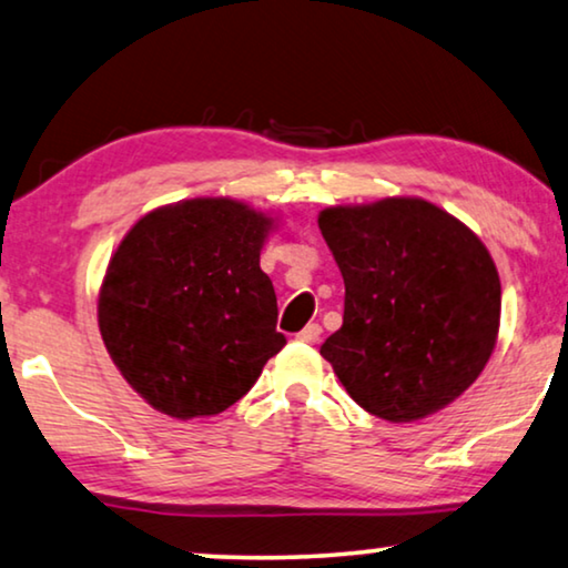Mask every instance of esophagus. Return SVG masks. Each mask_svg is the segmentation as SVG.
<instances>
[{
	"instance_id": "obj_1",
	"label": "esophagus",
	"mask_w": 568,
	"mask_h": 568,
	"mask_svg": "<svg viewBox=\"0 0 568 568\" xmlns=\"http://www.w3.org/2000/svg\"><path fill=\"white\" fill-rule=\"evenodd\" d=\"M298 342H303V344H316L318 338H321V326L318 324H308L306 328H303V332H298Z\"/></svg>"
}]
</instances>
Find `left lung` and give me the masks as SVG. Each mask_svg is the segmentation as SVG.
<instances>
[{"label": "left lung", "mask_w": 568, "mask_h": 568, "mask_svg": "<svg viewBox=\"0 0 568 568\" xmlns=\"http://www.w3.org/2000/svg\"><path fill=\"white\" fill-rule=\"evenodd\" d=\"M318 230L344 277V324L321 354L354 403L390 423L454 403L500 328V275L479 236L423 199L324 209Z\"/></svg>", "instance_id": "left-lung-1"}]
</instances>
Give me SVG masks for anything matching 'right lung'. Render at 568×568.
Listing matches in <instances>:
<instances>
[{
	"instance_id": "right-lung-1",
	"label": "right lung",
	"mask_w": 568,
	"mask_h": 568,
	"mask_svg": "<svg viewBox=\"0 0 568 568\" xmlns=\"http://www.w3.org/2000/svg\"><path fill=\"white\" fill-rule=\"evenodd\" d=\"M273 226L232 199L150 211L109 262L99 332L122 377L152 408L189 420L250 393L285 346L277 298L260 270Z\"/></svg>"
}]
</instances>
